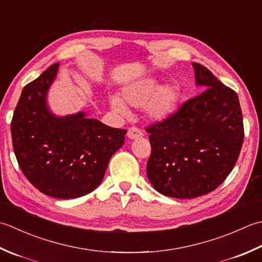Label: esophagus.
<instances>
[{
	"mask_svg": "<svg viewBox=\"0 0 262 262\" xmlns=\"http://www.w3.org/2000/svg\"><path fill=\"white\" fill-rule=\"evenodd\" d=\"M127 137H129L130 139L141 138V137H143V132L139 129L138 126H131L129 131H127Z\"/></svg>",
	"mask_w": 262,
	"mask_h": 262,
	"instance_id": "obj_1",
	"label": "esophagus"
}]
</instances>
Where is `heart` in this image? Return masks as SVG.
<instances>
[{
  "instance_id": "1",
  "label": "heart",
  "mask_w": 262,
  "mask_h": 262,
  "mask_svg": "<svg viewBox=\"0 0 262 262\" xmlns=\"http://www.w3.org/2000/svg\"><path fill=\"white\" fill-rule=\"evenodd\" d=\"M178 103V90L172 84L159 88L154 79H143L131 83L122 90V99H111L112 107L120 113H125L126 105L133 107L145 106L146 114L152 120H162L168 116Z\"/></svg>"
}]
</instances>
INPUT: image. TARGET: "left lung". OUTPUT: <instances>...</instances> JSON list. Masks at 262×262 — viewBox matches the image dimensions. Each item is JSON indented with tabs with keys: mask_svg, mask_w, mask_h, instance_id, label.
I'll use <instances>...</instances> for the list:
<instances>
[{
	"mask_svg": "<svg viewBox=\"0 0 262 262\" xmlns=\"http://www.w3.org/2000/svg\"><path fill=\"white\" fill-rule=\"evenodd\" d=\"M193 68L196 83L206 88L146 127L148 179L159 193L179 199L217 189L235 166L244 139L237 94L206 67Z\"/></svg>",
	"mask_w": 262,
	"mask_h": 262,
	"instance_id": "obj_1",
	"label": "left lung"
}]
</instances>
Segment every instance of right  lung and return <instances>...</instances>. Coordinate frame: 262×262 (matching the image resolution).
<instances>
[{"label": "right lung", "instance_id": "obj_1", "mask_svg": "<svg viewBox=\"0 0 262 262\" xmlns=\"http://www.w3.org/2000/svg\"><path fill=\"white\" fill-rule=\"evenodd\" d=\"M58 63L26 84L11 121L13 150L25 176L41 193L73 199L94 191L111 157L123 146L125 129H115L83 113L56 117L46 93Z\"/></svg>", "mask_w": 262, "mask_h": 262}]
</instances>
